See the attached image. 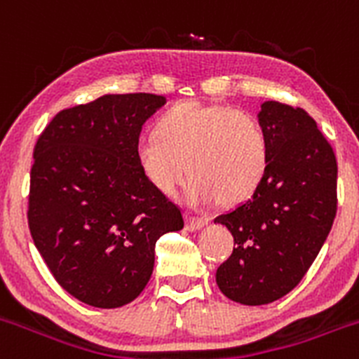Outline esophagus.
Returning a JSON list of instances; mask_svg holds the SVG:
<instances>
[{"instance_id":"1","label":"esophagus","mask_w":359,"mask_h":359,"mask_svg":"<svg viewBox=\"0 0 359 359\" xmlns=\"http://www.w3.org/2000/svg\"><path fill=\"white\" fill-rule=\"evenodd\" d=\"M208 223V219L205 218H198V216H191V215H187V230H190V232H195V230H201L202 226Z\"/></svg>"}]
</instances>
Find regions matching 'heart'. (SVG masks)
I'll use <instances>...</instances> for the list:
<instances>
[{"label":"heart","mask_w":359,"mask_h":359,"mask_svg":"<svg viewBox=\"0 0 359 359\" xmlns=\"http://www.w3.org/2000/svg\"><path fill=\"white\" fill-rule=\"evenodd\" d=\"M148 183L165 197L178 194L184 175L194 204H239L257 191L271 162V141L260 120L226 104L188 101L169 108L155 134L136 147Z\"/></svg>","instance_id":"1"}]
</instances>
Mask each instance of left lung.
<instances>
[{
  "label": "left lung",
  "mask_w": 359,
  "mask_h": 359,
  "mask_svg": "<svg viewBox=\"0 0 359 359\" xmlns=\"http://www.w3.org/2000/svg\"><path fill=\"white\" fill-rule=\"evenodd\" d=\"M271 141L267 175L251 198L216 216L233 251L216 271L223 295L264 305L292 292L307 274L337 215V158L305 109L264 102Z\"/></svg>",
  "instance_id": "8db88e82"
}]
</instances>
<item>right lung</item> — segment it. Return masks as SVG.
<instances>
[{
    "mask_svg": "<svg viewBox=\"0 0 359 359\" xmlns=\"http://www.w3.org/2000/svg\"><path fill=\"white\" fill-rule=\"evenodd\" d=\"M164 102L143 92L102 95L59 111L34 144L31 237L55 281L92 307L136 299L158 237L184 225L136 162L141 126Z\"/></svg>",
    "mask_w": 359,
    "mask_h": 359,
    "instance_id": "right-lung-1",
    "label": "right lung"
}]
</instances>
